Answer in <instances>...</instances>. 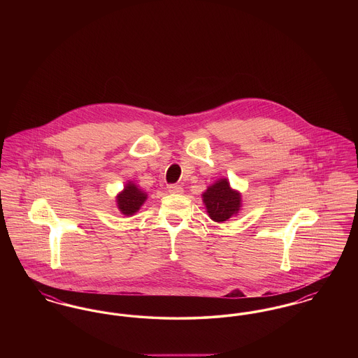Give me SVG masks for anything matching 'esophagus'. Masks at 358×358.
<instances>
[{
	"label": "esophagus",
	"instance_id": "obj_1",
	"mask_svg": "<svg viewBox=\"0 0 358 358\" xmlns=\"http://www.w3.org/2000/svg\"><path fill=\"white\" fill-rule=\"evenodd\" d=\"M168 190H169V193H173V194H181L182 192H184V189L181 185H177V184H171L168 187Z\"/></svg>",
	"mask_w": 358,
	"mask_h": 358
}]
</instances>
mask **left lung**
<instances>
[{
    "label": "left lung",
    "mask_w": 358,
    "mask_h": 358,
    "mask_svg": "<svg viewBox=\"0 0 358 358\" xmlns=\"http://www.w3.org/2000/svg\"><path fill=\"white\" fill-rule=\"evenodd\" d=\"M203 201L213 222H227L238 215L241 208V194L231 187L227 178H220L205 190Z\"/></svg>",
    "instance_id": "left-lung-1"
}]
</instances>
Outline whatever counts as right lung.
I'll return each mask as SVG.
<instances>
[{"instance_id":"right-lung-1","label":"right lung","mask_w":358,"mask_h":358,"mask_svg":"<svg viewBox=\"0 0 358 358\" xmlns=\"http://www.w3.org/2000/svg\"><path fill=\"white\" fill-rule=\"evenodd\" d=\"M146 199H148V194L130 181L124 185V189L117 196V205L122 215L133 216L146 201Z\"/></svg>"}]
</instances>
